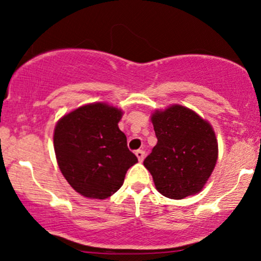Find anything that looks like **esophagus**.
I'll list each match as a JSON object with an SVG mask.
<instances>
[{
  "instance_id": "34e87169",
  "label": "esophagus",
  "mask_w": 261,
  "mask_h": 261,
  "mask_svg": "<svg viewBox=\"0 0 261 261\" xmlns=\"http://www.w3.org/2000/svg\"><path fill=\"white\" fill-rule=\"evenodd\" d=\"M135 154H136L137 160H139V162H142L143 160H145V152L142 151V149H137L136 152H135Z\"/></svg>"
}]
</instances>
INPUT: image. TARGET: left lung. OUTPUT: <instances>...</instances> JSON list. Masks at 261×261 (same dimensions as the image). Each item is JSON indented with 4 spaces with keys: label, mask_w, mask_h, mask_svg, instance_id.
Returning a JSON list of instances; mask_svg holds the SVG:
<instances>
[{
    "label": "left lung",
    "mask_w": 261,
    "mask_h": 261,
    "mask_svg": "<svg viewBox=\"0 0 261 261\" xmlns=\"http://www.w3.org/2000/svg\"><path fill=\"white\" fill-rule=\"evenodd\" d=\"M157 145L143 166L163 196L180 200L200 193L214 172L218 143L212 125L187 107L152 113Z\"/></svg>",
    "instance_id": "8db88e82"
}]
</instances>
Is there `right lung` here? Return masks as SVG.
Returning a JSON list of instances; mask_svg holds the SVG:
<instances>
[{
	"mask_svg": "<svg viewBox=\"0 0 261 261\" xmlns=\"http://www.w3.org/2000/svg\"><path fill=\"white\" fill-rule=\"evenodd\" d=\"M122 110L91 103L65 114L54 130V149L62 175L77 193L104 200L121 188L127 169L137 163L119 128Z\"/></svg>",
	"mask_w": 261,
	"mask_h": 261,
	"instance_id": "add662e5",
	"label": "right lung"
}]
</instances>
